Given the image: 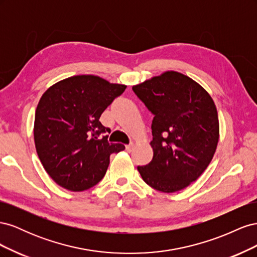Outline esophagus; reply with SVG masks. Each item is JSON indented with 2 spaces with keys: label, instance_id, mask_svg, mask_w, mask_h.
Here are the masks:
<instances>
[{
  "label": "esophagus",
  "instance_id": "1",
  "mask_svg": "<svg viewBox=\"0 0 257 257\" xmlns=\"http://www.w3.org/2000/svg\"><path fill=\"white\" fill-rule=\"evenodd\" d=\"M125 150L127 152H132V150H133V144H131L128 146H125Z\"/></svg>",
  "mask_w": 257,
  "mask_h": 257
}]
</instances>
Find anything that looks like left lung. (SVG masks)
Here are the masks:
<instances>
[{
	"label": "left lung",
	"mask_w": 257,
	"mask_h": 257,
	"mask_svg": "<svg viewBox=\"0 0 257 257\" xmlns=\"http://www.w3.org/2000/svg\"><path fill=\"white\" fill-rule=\"evenodd\" d=\"M153 114V158L137 169L151 188L174 193L199 178L211 162L220 137L216 106L199 83L167 71L133 85Z\"/></svg>",
	"instance_id": "1"
}]
</instances>
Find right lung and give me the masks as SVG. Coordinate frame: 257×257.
I'll use <instances>...</instances> for the list:
<instances>
[{
    "mask_svg": "<svg viewBox=\"0 0 257 257\" xmlns=\"http://www.w3.org/2000/svg\"><path fill=\"white\" fill-rule=\"evenodd\" d=\"M126 85L94 75L68 77L52 84L35 111L34 142L42 164L52 180L72 192L97 184L106 174L110 154L125 149L109 144L110 130L99 118Z\"/></svg>",
    "mask_w": 257,
    "mask_h": 257,
    "instance_id": "1",
    "label": "right lung"
}]
</instances>
